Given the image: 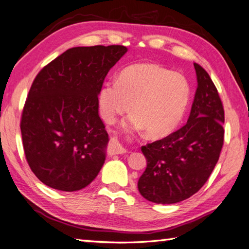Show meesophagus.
I'll use <instances>...</instances> for the list:
<instances>
[{
    "label": "esophagus",
    "instance_id": "esophagus-1",
    "mask_svg": "<svg viewBox=\"0 0 249 249\" xmlns=\"http://www.w3.org/2000/svg\"><path fill=\"white\" fill-rule=\"evenodd\" d=\"M108 151L110 154H123L125 153V149L119 142L117 137H110L108 142Z\"/></svg>",
    "mask_w": 249,
    "mask_h": 249
}]
</instances>
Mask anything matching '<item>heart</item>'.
Wrapping results in <instances>:
<instances>
[{
	"mask_svg": "<svg viewBox=\"0 0 249 249\" xmlns=\"http://www.w3.org/2000/svg\"><path fill=\"white\" fill-rule=\"evenodd\" d=\"M191 98V85L183 74L152 63L128 66L116 82H107L99 92L103 119L114 123L119 115L133 112L129 124L145 128L149 137L170 134L182 120Z\"/></svg>",
	"mask_w": 249,
	"mask_h": 249,
	"instance_id": "obj_1",
	"label": "heart"
}]
</instances>
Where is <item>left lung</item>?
Instances as JSON below:
<instances>
[{
    "mask_svg": "<svg viewBox=\"0 0 249 249\" xmlns=\"http://www.w3.org/2000/svg\"><path fill=\"white\" fill-rule=\"evenodd\" d=\"M198 87L187 123L142 147L147 167L139 191L147 200L171 204L190 198L208 181L224 145L225 112L208 72L194 64Z\"/></svg>",
    "mask_w": 249,
    "mask_h": 249,
    "instance_id": "1",
    "label": "left lung"
}]
</instances>
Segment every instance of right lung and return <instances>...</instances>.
Returning a JSON list of instances; mask_svg holds the SVG:
<instances>
[{
    "mask_svg": "<svg viewBox=\"0 0 249 249\" xmlns=\"http://www.w3.org/2000/svg\"><path fill=\"white\" fill-rule=\"evenodd\" d=\"M124 46L76 47L45 66L33 81L20 129L26 162L42 183L74 192L96 178L108 135L98 95Z\"/></svg>",
    "mask_w": 249,
    "mask_h": 249,
    "instance_id": "add662e5",
    "label": "right lung"
}]
</instances>
